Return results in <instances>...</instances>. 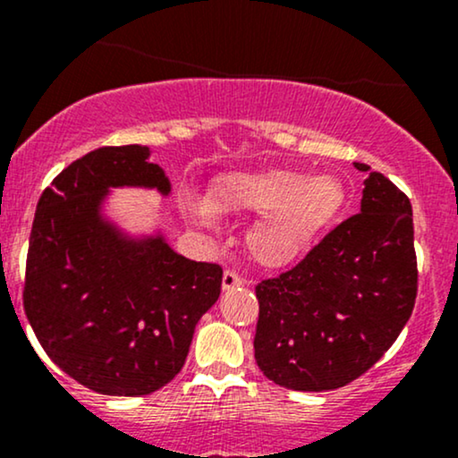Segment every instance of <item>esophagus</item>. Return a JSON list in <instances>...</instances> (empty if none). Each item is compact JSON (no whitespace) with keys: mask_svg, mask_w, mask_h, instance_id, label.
Returning a JSON list of instances; mask_svg holds the SVG:
<instances>
[{"mask_svg":"<svg viewBox=\"0 0 458 458\" xmlns=\"http://www.w3.org/2000/svg\"><path fill=\"white\" fill-rule=\"evenodd\" d=\"M245 280L239 276V273L234 271H224V277H222V288L224 291H233V288H241L245 286Z\"/></svg>","mask_w":458,"mask_h":458,"instance_id":"esophagus-1","label":"esophagus"}]
</instances>
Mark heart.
Segmentation results:
<instances>
[{
  "instance_id": "obj_1",
  "label": "heart",
  "mask_w": 458,
  "mask_h": 458,
  "mask_svg": "<svg viewBox=\"0 0 458 458\" xmlns=\"http://www.w3.org/2000/svg\"><path fill=\"white\" fill-rule=\"evenodd\" d=\"M340 202L343 191L331 176L306 178L291 170L236 172L213 189L207 204H193V213L202 222H211V213H262L247 230V250L260 265L282 267L312 245Z\"/></svg>"
}]
</instances>
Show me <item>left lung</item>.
<instances>
[{
    "label": "left lung",
    "mask_w": 458,
    "mask_h": 458,
    "mask_svg": "<svg viewBox=\"0 0 458 458\" xmlns=\"http://www.w3.org/2000/svg\"><path fill=\"white\" fill-rule=\"evenodd\" d=\"M355 167L368 172L360 213L291 271L256 286V364L288 390H335L361 377L413 312L411 202L379 172Z\"/></svg>",
    "instance_id": "obj_1"
}]
</instances>
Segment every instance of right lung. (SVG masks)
Instances as JSON below:
<instances>
[{
    "instance_id": "1",
    "label": "right lung",
    "mask_w": 458,
    "mask_h": 458,
    "mask_svg": "<svg viewBox=\"0 0 458 458\" xmlns=\"http://www.w3.org/2000/svg\"><path fill=\"white\" fill-rule=\"evenodd\" d=\"M148 146H105L45 189L30 234L23 306L45 353L107 396L161 390L185 364L193 331L219 299L222 269L172 250L161 222L127 230L112 189L172 196Z\"/></svg>"
}]
</instances>
